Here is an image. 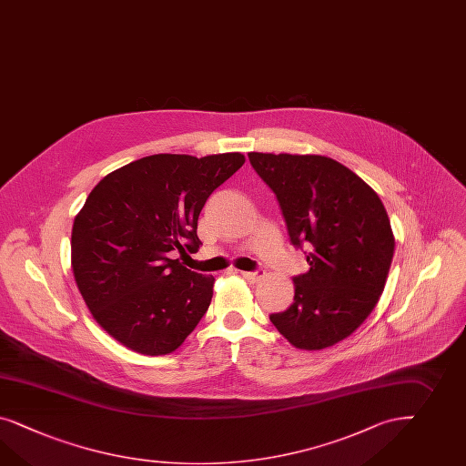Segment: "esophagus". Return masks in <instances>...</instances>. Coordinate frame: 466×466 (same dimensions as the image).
I'll use <instances>...</instances> for the list:
<instances>
[{
    "label": "esophagus",
    "mask_w": 466,
    "mask_h": 466,
    "mask_svg": "<svg viewBox=\"0 0 466 466\" xmlns=\"http://www.w3.org/2000/svg\"><path fill=\"white\" fill-rule=\"evenodd\" d=\"M240 275L246 278L249 283H258V281H261V279L266 277V273L263 269H259V271H242Z\"/></svg>",
    "instance_id": "1"
}]
</instances>
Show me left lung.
Here are the masks:
<instances>
[{
	"mask_svg": "<svg viewBox=\"0 0 466 466\" xmlns=\"http://www.w3.org/2000/svg\"><path fill=\"white\" fill-rule=\"evenodd\" d=\"M248 156L277 195L291 244L310 249L309 271L293 278V303L269 320L299 350L330 348L365 322L383 293L395 251L387 210L375 189L326 156Z\"/></svg>",
	"mask_w": 466,
	"mask_h": 466,
	"instance_id": "8db88e82",
	"label": "left lung"
}]
</instances>
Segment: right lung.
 Wrapping results in <instances>:
<instances>
[{
	"label": "right lung",
	"mask_w": 466,
	"mask_h": 466,
	"mask_svg": "<svg viewBox=\"0 0 466 466\" xmlns=\"http://www.w3.org/2000/svg\"><path fill=\"white\" fill-rule=\"evenodd\" d=\"M246 157L154 154L91 189L71 232V268L93 319L132 351H177L207 312L214 277L177 254L200 248L201 208Z\"/></svg>",
	"instance_id": "obj_1"
}]
</instances>
